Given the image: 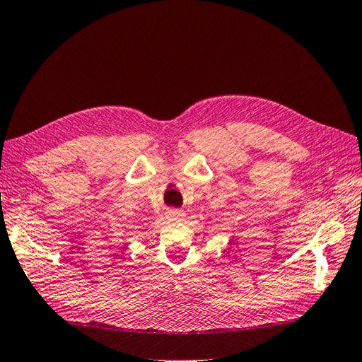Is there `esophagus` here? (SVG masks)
Segmentation results:
<instances>
[{"label": "esophagus", "mask_w": 362, "mask_h": 362, "mask_svg": "<svg viewBox=\"0 0 362 362\" xmlns=\"http://www.w3.org/2000/svg\"><path fill=\"white\" fill-rule=\"evenodd\" d=\"M166 215H168V219H171V221H182V219L185 218V214H183V211L179 209L168 210Z\"/></svg>", "instance_id": "34e87169"}]
</instances>
